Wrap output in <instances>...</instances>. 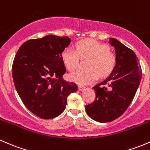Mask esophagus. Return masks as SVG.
Here are the masks:
<instances>
[{"instance_id":"34e87169","label":"esophagus","mask_w":150,"mask_h":150,"mask_svg":"<svg viewBox=\"0 0 150 150\" xmlns=\"http://www.w3.org/2000/svg\"><path fill=\"white\" fill-rule=\"evenodd\" d=\"M78 88H79V90L81 91V90H83V89H84V88H85V86H83V85H79L78 86Z\"/></svg>"}]
</instances>
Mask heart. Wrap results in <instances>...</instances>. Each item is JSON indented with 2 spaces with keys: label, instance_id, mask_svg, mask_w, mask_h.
<instances>
[{
  "label": "heart",
  "instance_id": "b5f03b06",
  "mask_svg": "<svg viewBox=\"0 0 150 150\" xmlns=\"http://www.w3.org/2000/svg\"><path fill=\"white\" fill-rule=\"evenodd\" d=\"M68 47L61 52V59L69 71L78 67L79 57L89 58L86 62V70H77L69 75L71 81L79 84H87L94 82L98 76L105 78L110 74L116 64V55L110 50V47L105 43L95 40H86Z\"/></svg>",
  "mask_w": 150,
  "mask_h": 150
}]
</instances>
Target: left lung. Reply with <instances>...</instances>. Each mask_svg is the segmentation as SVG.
<instances>
[{"mask_svg":"<svg viewBox=\"0 0 150 150\" xmlns=\"http://www.w3.org/2000/svg\"><path fill=\"white\" fill-rule=\"evenodd\" d=\"M116 54V64L107 78L93 86L96 98L85 106L92 119L105 123L120 117L134 99L142 79V68L132 50L110 38Z\"/></svg>","mask_w":150,"mask_h":150,"instance_id":"8db88e82","label":"left lung"}]
</instances>
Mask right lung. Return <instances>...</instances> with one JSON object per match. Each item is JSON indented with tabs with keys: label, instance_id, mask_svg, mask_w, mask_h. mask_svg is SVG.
Returning <instances> with one entry per match:
<instances>
[{
	"label": "right lung",
	"instance_id": "obj_1",
	"mask_svg": "<svg viewBox=\"0 0 150 150\" xmlns=\"http://www.w3.org/2000/svg\"><path fill=\"white\" fill-rule=\"evenodd\" d=\"M69 37L49 35L23 43L12 66L17 93L29 111L42 119L62 113L67 98L77 85L63 79L66 71L61 52L70 44Z\"/></svg>",
	"mask_w": 150,
	"mask_h": 150
}]
</instances>
